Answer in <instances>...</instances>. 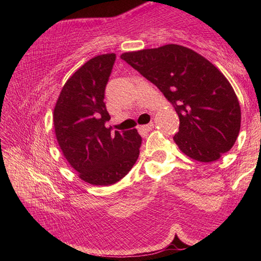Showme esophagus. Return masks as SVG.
<instances>
[{
	"label": "esophagus",
	"instance_id": "34e87169",
	"mask_svg": "<svg viewBox=\"0 0 261 261\" xmlns=\"http://www.w3.org/2000/svg\"><path fill=\"white\" fill-rule=\"evenodd\" d=\"M153 126H154L153 123H148V124H146V125H139L138 127H137V129H138V131L140 132L141 135H145L146 132L151 131L153 129Z\"/></svg>",
	"mask_w": 261,
	"mask_h": 261
}]
</instances>
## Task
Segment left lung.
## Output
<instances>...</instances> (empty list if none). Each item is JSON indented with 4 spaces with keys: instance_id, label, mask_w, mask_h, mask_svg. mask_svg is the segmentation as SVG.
Masks as SVG:
<instances>
[{
    "instance_id": "8db88e82",
    "label": "left lung",
    "mask_w": 261,
    "mask_h": 261,
    "mask_svg": "<svg viewBox=\"0 0 261 261\" xmlns=\"http://www.w3.org/2000/svg\"><path fill=\"white\" fill-rule=\"evenodd\" d=\"M127 64L153 83L179 117L175 143L185 155L216 161L240 134L241 107L227 78L205 57L178 45L124 53Z\"/></svg>"
}]
</instances>
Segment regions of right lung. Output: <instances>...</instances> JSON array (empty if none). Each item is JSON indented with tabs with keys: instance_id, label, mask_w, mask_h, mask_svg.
Wrapping results in <instances>:
<instances>
[{
	"instance_id": "1",
	"label": "right lung",
	"mask_w": 261,
	"mask_h": 261,
	"mask_svg": "<svg viewBox=\"0 0 261 261\" xmlns=\"http://www.w3.org/2000/svg\"><path fill=\"white\" fill-rule=\"evenodd\" d=\"M116 55L87 61L62 88L54 109V126L65 159L79 177L92 185H112L129 173L139 156L141 137L136 129L106 127L110 116L105 91Z\"/></svg>"
}]
</instances>
